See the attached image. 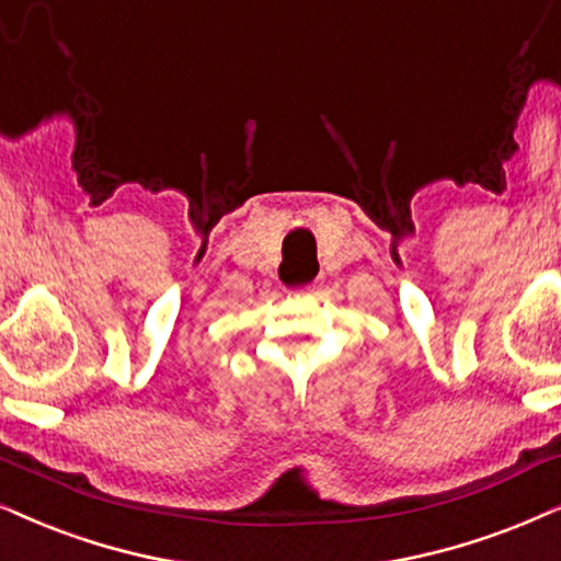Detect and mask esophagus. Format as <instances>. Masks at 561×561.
<instances>
[{"label":"esophagus","mask_w":561,"mask_h":561,"mask_svg":"<svg viewBox=\"0 0 561 561\" xmlns=\"http://www.w3.org/2000/svg\"><path fill=\"white\" fill-rule=\"evenodd\" d=\"M317 288V283H309V286H304L301 290H307V294H311V290H314Z\"/></svg>","instance_id":"obj_1"}]
</instances>
